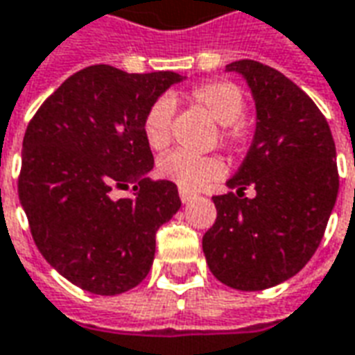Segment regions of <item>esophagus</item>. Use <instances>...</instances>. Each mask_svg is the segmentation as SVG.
Returning a JSON list of instances; mask_svg holds the SVG:
<instances>
[{"mask_svg": "<svg viewBox=\"0 0 355 355\" xmlns=\"http://www.w3.org/2000/svg\"><path fill=\"white\" fill-rule=\"evenodd\" d=\"M180 198H182L183 205H187V202H191V200L195 198V193H191V191L180 189Z\"/></svg>", "mask_w": 355, "mask_h": 355, "instance_id": "34e87169", "label": "esophagus"}]
</instances>
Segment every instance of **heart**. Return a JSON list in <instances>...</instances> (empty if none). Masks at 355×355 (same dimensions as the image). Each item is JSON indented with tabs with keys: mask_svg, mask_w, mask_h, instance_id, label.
Returning a JSON list of instances; mask_svg holds the SVG:
<instances>
[{
	"mask_svg": "<svg viewBox=\"0 0 355 355\" xmlns=\"http://www.w3.org/2000/svg\"><path fill=\"white\" fill-rule=\"evenodd\" d=\"M185 97L198 105L220 124V141L227 147H237L245 137L241 122L245 110V95L241 87L227 80H210L191 87ZM175 107L170 97H160L150 105L143 116V137L153 150H164L172 141V120ZM158 173L183 191H197L206 182L223 173L222 158L214 155H191L173 150L158 160Z\"/></svg>",
	"mask_w": 355,
	"mask_h": 355,
	"instance_id": "1",
	"label": "heart"
}]
</instances>
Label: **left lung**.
<instances>
[{"label":"left lung","instance_id":"obj_1","mask_svg":"<svg viewBox=\"0 0 355 355\" xmlns=\"http://www.w3.org/2000/svg\"><path fill=\"white\" fill-rule=\"evenodd\" d=\"M245 78L256 132L230 193L212 197L218 218L202 237L214 277L237 291H263L310 262L338 195L331 128L285 74L243 59L225 67ZM246 187L257 195L244 197Z\"/></svg>","mask_w":355,"mask_h":355}]
</instances>
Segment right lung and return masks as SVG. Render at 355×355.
Returning a JSON list of instances; mask_svg holds the SVG:
<instances>
[{
  "instance_id": "add662e5",
  "label": "right lung",
  "mask_w": 355,
  "mask_h": 355,
  "mask_svg": "<svg viewBox=\"0 0 355 355\" xmlns=\"http://www.w3.org/2000/svg\"><path fill=\"white\" fill-rule=\"evenodd\" d=\"M175 72L93 64L64 80L30 120L19 198L47 262L87 293L114 296L147 277L157 231L180 210L175 183L153 182L145 112ZM134 185L132 198H112Z\"/></svg>"
}]
</instances>
